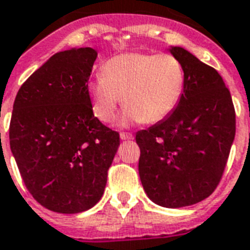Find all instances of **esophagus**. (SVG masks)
Returning <instances> with one entry per match:
<instances>
[{
  "instance_id": "esophagus-1",
  "label": "esophagus",
  "mask_w": 250,
  "mask_h": 250,
  "mask_svg": "<svg viewBox=\"0 0 250 250\" xmlns=\"http://www.w3.org/2000/svg\"><path fill=\"white\" fill-rule=\"evenodd\" d=\"M121 139L122 140H132L133 135L128 132H121Z\"/></svg>"
}]
</instances>
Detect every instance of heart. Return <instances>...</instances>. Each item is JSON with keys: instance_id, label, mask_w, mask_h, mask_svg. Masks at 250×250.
<instances>
[{"instance_id": "1", "label": "heart", "mask_w": 250, "mask_h": 250, "mask_svg": "<svg viewBox=\"0 0 250 250\" xmlns=\"http://www.w3.org/2000/svg\"><path fill=\"white\" fill-rule=\"evenodd\" d=\"M184 89V66L169 53H119L87 83L93 112L104 123L115 119L122 98V125L163 121L180 104Z\"/></svg>"}]
</instances>
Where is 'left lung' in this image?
I'll use <instances>...</instances> for the list:
<instances>
[{
	"label": "left lung",
	"instance_id": "8db88e82",
	"mask_svg": "<svg viewBox=\"0 0 250 250\" xmlns=\"http://www.w3.org/2000/svg\"><path fill=\"white\" fill-rule=\"evenodd\" d=\"M167 49L184 66V94L169 117L136 132L139 176L153 203L180 208L216 188L235 140L236 121L220 74L182 47Z\"/></svg>",
	"mask_w": 250,
	"mask_h": 250
}]
</instances>
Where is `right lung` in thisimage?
I'll use <instances>...</instances> for the list:
<instances>
[{
  "label": "right lung",
  "mask_w": 250,
  "mask_h": 250,
  "mask_svg": "<svg viewBox=\"0 0 250 250\" xmlns=\"http://www.w3.org/2000/svg\"><path fill=\"white\" fill-rule=\"evenodd\" d=\"M90 47L51 56L21 86L11 114L10 149L27 190L60 214L91 208L104 195L119 133L93 114Z\"/></svg>",
  "instance_id": "add662e5"
}]
</instances>
